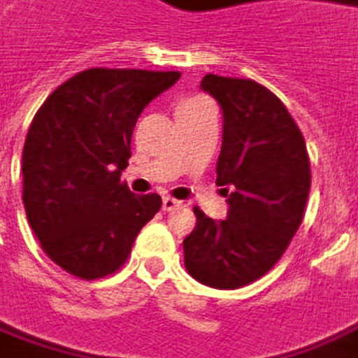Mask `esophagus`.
<instances>
[{
  "mask_svg": "<svg viewBox=\"0 0 358 358\" xmlns=\"http://www.w3.org/2000/svg\"><path fill=\"white\" fill-rule=\"evenodd\" d=\"M181 205H183V203H181V201H177V199H173V196H163L162 207L165 213H169V210H173V208L181 207Z\"/></svg>",
  "mask_w": 358,
  "mask_h": 358,
  "instance_id": "34e87169",
  "label": "esophagus"
}]
</instances>
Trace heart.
<instances>
[{
    "mask_svg": "<svg viewBox=\"0 0 358 358\" xmlns=\"http://www.w3.org/2000/svg\"><path fill=\"white\" fill-rule=\"evenodd\" d=\"M199 100H203V98H189V100H185L183 104H193V102H199Z\"/></svg>",
    "mask_w": 358,
    "mask_h": 358,
    "instance_id": "heart-1",
    "label": "heart"
}]
</instances>
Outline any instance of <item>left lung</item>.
Masks as SVG:
<instances>
[{"mask_svg":"<svg viewBox=\"0 0 358 358\" xmlns=\"http://www.w3.org/2000/svg\"><path fill=\"white\" fill-rule=\"evenodd\" d=\"M201 88L222 110L217 185L227 220L195 207L183 241L185 268L201 284L236 289L272 270L303 220L311 171L306 140L282 100L266 86L207 74Z\"/></svg>","mask_w":358,"mask_h":358,"instance_id":"left-lung-1","label":"left lung"}]
</instances>
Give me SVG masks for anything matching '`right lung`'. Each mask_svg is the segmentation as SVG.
Returning <instances> with one entry per match:
<instances>
[{
    "label": "right lung",
    "instance_id": "1",
    "mask_svg": "<svg viewBox=\"0 0 358 358\" xmlns=\"http://www.w3.org/2000/svg\"><path fill=\"white\" fill-rule=\"evenodd\" d=\"M181 73L88 69L35 114L23 145V205L41 248L69 274L96 280L128 260L162 196L120 181L136 122Z\"/></svg>",
    "mask_w": 358,
    "mask_h": 358
}]
</instances>
